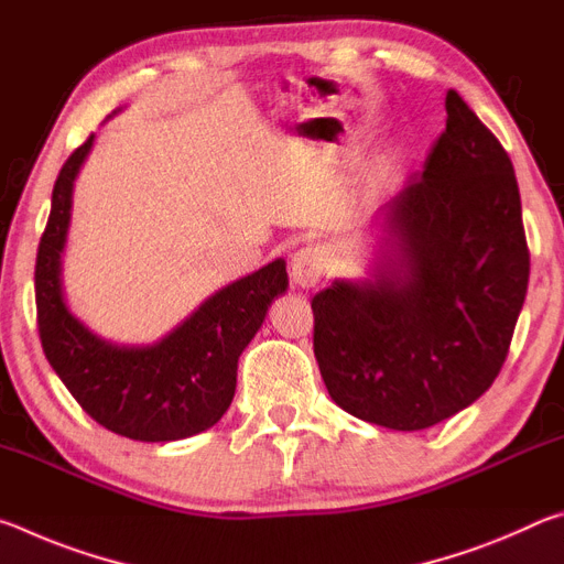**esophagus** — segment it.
<instances>
[{
  "instance_id": "obj_1",
  "label": "esophagus",
  "mask_w": 564,
  "mask_h": 564,
  "mask_svg": "<svg viewBox=\"0 0 564 564\" xmlns=\"http://www.w3.org/2000/svg\"><path fill=\"white\" fill-rule=\"evenodd\" d=\"M328 248L321 246V243H311L301 248V251L293 253L291 259V275L293 281L303 285V289H311V285H316L323 273L328 269Z\"/></svg>"
}]
</instances>
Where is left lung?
<instances>
[{
	"label": "left lung",
	"mask_w": 564,
	"mask_h": 564,
	"mask_svg": "<svg viewBox=\"0 0 564 564\" xmlns=\"http://www.w3.org/2000/svg\"><path fill=\"white\" fill-rule=\"evenodd\" d=\"M420 174L386 204L393 256L313 295L330 398L368 423L423 431L475 403L508 358L530 279L508 151L457 91Z\"/></svg>",
	"instance_id": "8db88e82"
}]
</instances>
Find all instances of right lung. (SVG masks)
<instances>
[{
	"mask_svg": "<svg viewBox=\"0 0 564 564\" xmlns=\"http://www.w3.org/2000/svg\"><path fill=\"white\" fill-rule=\"evenodd\" d=\"M91 144L94 133L56 176L36 251V323L44 356L76 403L107 431L141 443L181 441L208 431L231 405L238 356L261 328L271 301L289 289L285 261L226 285L154 346H117L94 336L72 316L62 293L72 188Z\"/></svg>",
	"mask_w": 564,
	"mask_h": 564,
	"instance_id": "add662e5",
	"label": "right lung"
}]
</instances>
